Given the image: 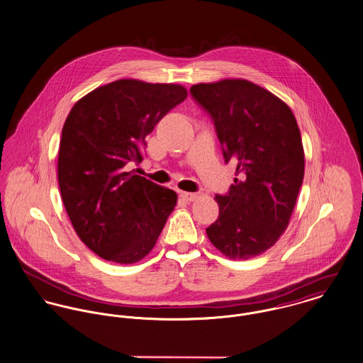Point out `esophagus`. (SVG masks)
<instances>
[{"instance_id":"34e87169","label":"esophagus","mask_w":363,"mask_h":363,"mask_svg":"<svg viewBox=\"0 0 363 363\" xmlns=\"http://www.w3.org/2000/svg\"><path fill=\"white\" fill-rule=\"evenodd\" d=\"M179 196L184 199V200H186V201H194L197 199V194H191V192H181Z\"/></svg>"}]
</instances>
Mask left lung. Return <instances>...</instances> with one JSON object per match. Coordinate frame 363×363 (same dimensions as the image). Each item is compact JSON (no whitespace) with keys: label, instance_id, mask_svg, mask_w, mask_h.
Here are the masks:
<instances>
[{"label":"left lung","instance_id":"1","mask_svg":"<svg viewBox=\"0 0 363 363\" xmlns=\"http://www.w3.org/2000/svg\"><path fill=\"white\" fill-rule=\"evenodd\" d=\"M211 114L235 184L216 196L218 220L206 229L230 259H249L271 249L286 230L304 179V147L291 109L268 89L245 79L191 86Z\"/></svg>","mask_w":363,"mask_h":363}]
</instances>
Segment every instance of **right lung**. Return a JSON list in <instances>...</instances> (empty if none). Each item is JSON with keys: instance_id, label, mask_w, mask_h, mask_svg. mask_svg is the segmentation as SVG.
<instances>
[{"instance_id": "obj_1", "label": "right lung", "mask_w": 363, "mask_h": 363, "mask_svg": "<svg viewBox=\"0 0 363 363\" xmlns=\"http://www.w3.org/2000/svg\"><path fill=\"white\" fill-rule=\"evenodd\" d=\"M188 91L181 84L121 79L79 99L57 155L60 196L77 236L96 255L135 264L155 247L178 196L125 171L140 146Z\"/></svg>"}]
</instances>
